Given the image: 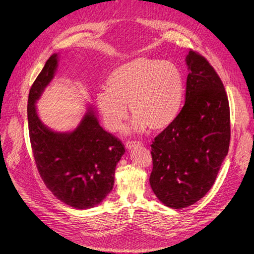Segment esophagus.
Masks as SVG:
<instances>
[{"label":"esophagus","mask_w":254,"mask_h":254,"mask_svg":"<svg viewBox=\"0 0 254 254\" xmlns=\"http://www.w3.org/2000/svg\"><path fill=\"white\" fill-rule=\"evenodd\" d=\"M140 145V142H135V141H127L126 142V148L128 149H131L136 147V146Z\"/></svg>","instance_id":"esophagus-1"}]
</instances>
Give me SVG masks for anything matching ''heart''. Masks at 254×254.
Instances as JSON below:
<instances>
[{
  "label": "heart",
  "instance_id": "obj_1",
  "mask_svg": "<svg viewBox=\"0 0 254 254\" xmlns=\"http://www.w3.org/2000/svg\"><path fill=\"white\" fill-rule=\"evenodd\" d=\"M184 80L172 61L137 58L114 70L108 88L97 93V105L105 124L117 131L128 117V104L134 118L131 129L144 131L167 127L180 112Z\"/></svg>",
  "mask_w": 254,
  "mask_h": 254
}]
</instances>
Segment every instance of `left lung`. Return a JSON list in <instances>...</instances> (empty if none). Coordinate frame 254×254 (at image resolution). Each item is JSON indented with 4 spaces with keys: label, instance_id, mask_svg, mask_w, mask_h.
Returning <instances> with one entry per match:
<instances>
[{
    "label": "left lung",
    "instance_id": "left-lung-1",
    "mask_svg": "<svg viewBox=\"0 0 254 254\" xmlns=\"http://www.w3.org/2000/svg\"><path fill=\"white\" fill-rule=\"evenodd\" d=\"M186 61V103L151 144L150 187L172 209L194 204L210 190L231 135L228 96L218 74L193 50Z\"/></svg>",
    "mask_w": 254,
    "mask_h": 254
}]
</instances>
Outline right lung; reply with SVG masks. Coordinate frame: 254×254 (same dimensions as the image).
<instances>
[{
    "label": "right lung",
    "instance_id": "add662e5",
    "mask_svg": "<svg viewBox=\"0 0 254 254\" xmlns=\"http://www.w3.org/2000/svg\"><path fill=\"white\" fill-rule=\"evenodd\" d=\"M58 54L45 63L29 90L27 119L36 165L43 182L60 201L86 210L112 190L115 167L125 148L99 125L92 107L71 132H56L38 118L36 102L54 78Z\"/></svg>",
    "mask_w": 254,
    "mask_h": 254
}]
</instances>
